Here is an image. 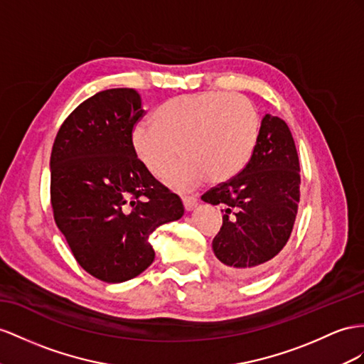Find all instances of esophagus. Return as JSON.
<instances>
[{"mask_svg":"<svg viewBox=\"0 0 364 364\" xmlns=\"http://www.w3.org/2000/svg\"><path fill=\"white\" fill-rule=\"evenodd\" d=\"M181 200H183V204H184V209L188 210V212L193 210L195 208H197V204H198L197 198L192 197V195H186V197H183Z\"/></svg>","mask_w":364,"mask_h":364,"instance_id":"1","label":"esophagus"}]
</instances>
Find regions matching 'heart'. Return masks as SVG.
I'll use <instances>...</instances> for the list:
<instances>
[{"label": "heart", "instance_id": "b5f03b06", "mask_svg": "<svg viewBox=\"0 0 364 364\" xmlns=\"http://www.w3.org/2000/svg\"><path fill=\"white\" fill-rule=\"evenodd\" d=\"M259 117L240 93L181 95L156 110L155 124L141 121L132 134L138 160L161 175L176 154L183 156L163 176L173 189H193L208 178L218 184L235 176L254 152Z\"/></svg>", "mask_w": 364, "mask_h": 364}]
</instances>
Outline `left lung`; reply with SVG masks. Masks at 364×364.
<instances>
[{
    "label": "left lung",
    "mask_w": 364,
    "mask_h": 364,
    "mask_svg": "<svg viewBox=\"0 0 364 364\" xmlns=\"http://www.w3.org/2000/svg\"><path fill=\"white\" fill-rule=\"evenodd\" d=\"M300 183L291 130L282 118L267 114L245 169L201 197L225 206L223 226L212 241L223 271L241 279L255 277L282 252L292 234Z\"/></svg>",
    "instance_id": "left-lung-1"
}]
</instances>
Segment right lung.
Here are the masks:
<instances>
[{"label":"right lung","mask_w":364,"mask_h":364,"mask_svg":"<svg viewBox=\"0 0 364 364\" xmlns=\"http://www.w3.org/2000/svg\"><path fill=\"white\" fill-rule=\"evenodd\" d=\"M146 114L135 89H107L64 119L50 155L53 218L78 264L123 283L152 264V232L184 213L176 193L138 160L134 127Z\"/></svg>","instance_id":"1"}]
</instances>
